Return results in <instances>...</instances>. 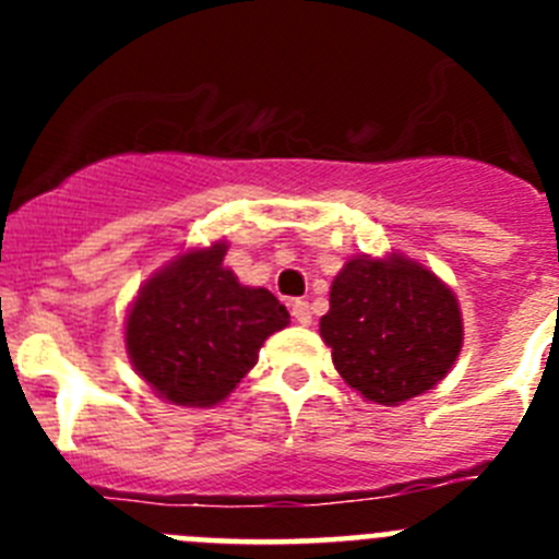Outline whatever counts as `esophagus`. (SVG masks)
Returning a JSON list of instances; mask_svg holds the SVG:
<instances>
[{"label":"esophagus","mask_w":559,"mask_h":559,"mask_svg":"<svg viewBox=\"0 0 559 559\" xmlns=\"http://www.w3.org/2000/svg\"><path fill=\"white\" fill-rule=\"evenodd\" d=\"M290 313H294V319L302 324V328H308V324L313 322V316H310V305L305 302V299H296V302L290 305Z\"/></svg>","instance_id":"obj_1"}]
</instances>
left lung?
<instances>
[{
  "label": "left lung",
  "mask_w": 559,
  "mask_h": 559,
  "mask_svg": "<svg viewBox=\"0 0 559 559\" xmlns=\"http://www.w3.org/2000/svg\"><path fill=\"white\" fill-rule=\"evenodd\" d=\"M319 328L341 378L383 406L437 386L462 349L456 296L403 257L349 260Z\"/></svg>",
  "instance_id": "obj_1"
}]
</instances>
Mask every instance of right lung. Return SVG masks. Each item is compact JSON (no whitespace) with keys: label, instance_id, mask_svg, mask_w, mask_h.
<instances>
[{"label":"right lung","instance_id":"right-lung-1","mask_svg":"<svg viewBox=\"0 0 559 559\" xmlns=\"http://www.w3.org/2000/svg\"><path fill=\"white\" fill-rule=\"evenodd\" d=\"M224 254V243L187 251L153 276L128 313L133 367L176 406L221 403L290 319L271 290L237 283Z\"/></svg>","mask_w":559,"mask_h":559}]
</instances>
